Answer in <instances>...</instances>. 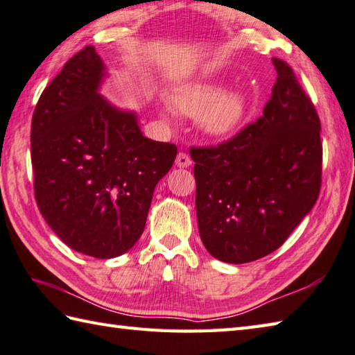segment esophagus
<instances>
[{"label":"esophagus","instance_id":"1","mask_svg":"<svg viewBox=\"0 0 355 355\" xmlns=\"http://www.w3.org/2000/svg\"><path fill=\"white\" fill-rule=\"evenodd\" d=\"M176 165L179 168H187V166L191 165V159L189 155H185V153H179L178 157H176Z\"/></svg>","mask_w":355,"mask_h":355}]
</instances>
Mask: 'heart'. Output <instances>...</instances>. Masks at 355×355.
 <instances>
[{"label":"heart","mask_w":355,"mask_h":355,"mask_svg":"<svg viewBox=\"0 0 355 355\" xmlns=\"http://www.w3.org/2000/svg\"><path fill=\"white\" fill-rule=\"evenodd\" d=\"M175 108L187 116H199L200 128L211 137H227L244 122L249 100L238 88L224 91L216 82L191 83L173 94Z\"/></svg>","instance_id":"1"}]
</instances>
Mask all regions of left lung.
Listing matches in <instances>:
<instances>
[{
    "instance_id": "8db88e82",
    "label": "left lung",
    "mask_w": 355,
    "mask_h": 355,
    "mask_svg": "<svg viewBox=\"0 0 355 355\" xmlns=\"http://www.w3.org/2000/svg\"><path fill=\"white\" fill-rule=\"evenodd\" d=\"M263 116L219 146L191 148L196 218L213 258L244 264L275 252L317 202L320 119L283 60Z\"/></svg>"
}]
</instances>
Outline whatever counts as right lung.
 I'll return each mask as SVG.
<instances>
[{"label":"right lung","instance_id":"1","mask_svg":"<svg viewBox=\"0 0 355 355\" xmlns=\"http://www.w3.org/2000/svg\"><path fill=\"white\" fill-rule=\"evenodd\" d=\"M108 76L94 46L76 53L43 91L31 128L40 213L66 245L98 259L137 243L178 155L142 135L135 111L100 94Z\"/></svg>","mask_w":355,"mask_h":355}]
</instances>
